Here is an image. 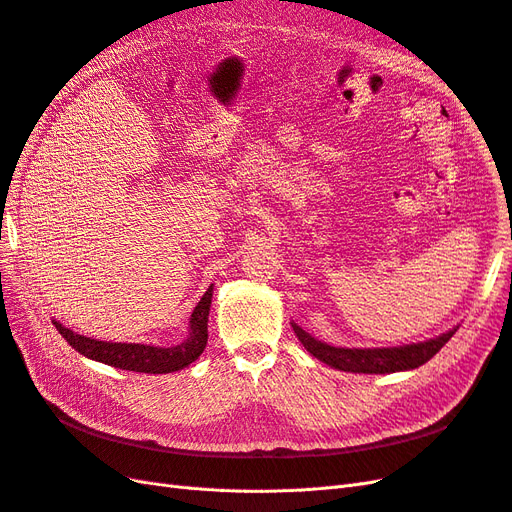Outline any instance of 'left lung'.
I'll list each match as a JSON object with an SVG mask.
<instances>
[{
	"instance_id": "obj_1",
	"label": "left lung",
	"mask_w": 512,
	"mask_h": 512,
	"mask_svg": "<svg viewBox=\"0 0 512 512\" xmlns=\"http://www.w3.org/2000/svg\"><path fill=\"white\" fill-rule=\"evenodd\" d=\"M292 329L297 333L299 342L305 350L316 356L318 361L327 363L335 369L354 371V374H393V371H404L425 365L433 354L455 335L457 329L448 331L440 337H433L429 342L399 346V348H335L324 342H318L309 333L292 322Z\"/></svg>"
}]
</instances>
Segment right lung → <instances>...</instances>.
<instances>
[{
	"instance_id": "obj_1",
	"label": "right lung",
	"mask_w": 512,
	"mask_h": 512,
	"mask_svg": "<svg viewBox=\"0 0 512 512\" xmlns=\"http://www.w3.org/2000/svg\"><path fill=\"white\" fill-rule=\"evenodd\" d=\"M213 297V286L207 288L203 299L194 307L190 318V335L185 342L173 348H160V346H145V344H115V342H98L85 335H76L74 331L66 329L64 324L53 320L55 329L66 342L89 359L113 365L128 371H141V374H170V371H179L194 363L207 346V320H209V307Z\"/></svg>"
}]
</instances>
